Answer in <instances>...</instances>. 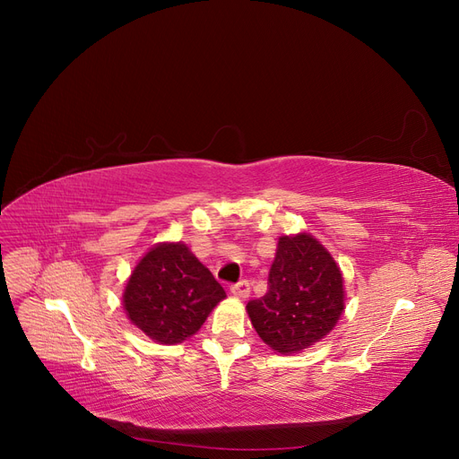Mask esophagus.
I'll list each match as a JSON object with an SVG mask.
<instances>
[{"label":"esophagus","instance_id":"34e87169","mask_svg":"<svg viewBox=\"0 0 459 459\" xmlns=\"http://www.w3.org/2000/svg\"><path fill=\"white\" fill-rule=\"evenodd\" d=\"M231 293L235 297L247 299L250 295V281L248 280H238L237 283H233V286H231Z\"/></svg>","mask_w":459,"mask_h":459}]
</instances>
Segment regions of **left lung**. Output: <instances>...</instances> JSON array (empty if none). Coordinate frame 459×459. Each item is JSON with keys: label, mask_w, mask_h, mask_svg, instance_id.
Listing matches in <instances>:
<instances>
[{"label": "left lung", "mask_w": 459, "mask_h": 459, "mask_svg": "<svg viewBox=\"0 0 459 459\" xmlns=\"http://www.w3.org/2000/svg\"><path fill=\"white\" fill-rule=\"evenodd\" d=\"M267 283L247 310L259 338L281 355L319 342L343 312L342 273L312 235L280 237Z\"/></svg>", "instance_id": "obj_1"}]
</instances>
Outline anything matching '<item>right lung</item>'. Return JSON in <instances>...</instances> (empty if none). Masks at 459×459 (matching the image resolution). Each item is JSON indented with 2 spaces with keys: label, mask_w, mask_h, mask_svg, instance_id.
<instances>
[{
  "label": "right lung",
  "mask_w": 459,
  "mask_h": 459,
  "mask_svg": "<svg viewBox=\"0 0 459 459\" xmlns=\"http://www.w3.org/2000/svg\"><path fill=\"white\" fill-rule=\"evenodd\" d=\"M224 297L221 283L185 245L169 243L143 255L126 281L123 307L149 338L171 345L198 333Z\"/></svg>",
  "instance_id": "obj_1"
}]
</instances>
